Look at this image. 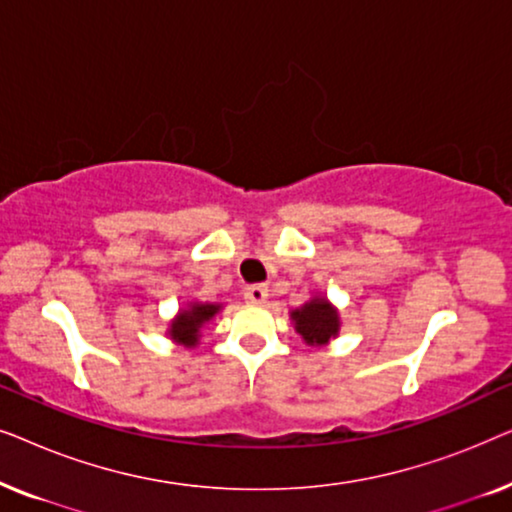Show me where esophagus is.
I'll list each match as a JSON object with an SVG mask.
<instances>
[{"label": "esophagus", "instance_id": "obj_1", "mask_svg": "<svg viewBox=\"0 0 512 512\" xmlns=\"http://www.w3.org/2000/svg\"><path fill=\"white\" fill-rule=\"evenodd\" d=\"M265 298H268V289L265 286H247L244 289V300L251 305H261L265 303Z\"/></svg>", "mask_w": 512, "mask_h": 512}]
</instances>
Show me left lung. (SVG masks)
I'll list each match as a JSON object with an SVG mask.
<instances>
[{"label": "left lung", "instance_id": "8db88e82", "mask_svg": "<svg viewBox=\"0 0 512 512\" xmlns=\"http://www.w3.org/2000/svg\"><path fill=\"white\" fill-rule=\"evenodd\" d=\"M296 321V331L303 335L307 345H324L338 333V314L324 298H314L310 303L291 312Z\"/></svg>", "mask_w": 512, "mask_h": 512}]
</instances>
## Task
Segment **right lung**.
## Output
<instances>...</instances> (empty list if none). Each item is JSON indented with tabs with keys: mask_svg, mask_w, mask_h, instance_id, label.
<instances>
[{
	"mask_svg": "<svg viewBox=\"0 0 512 512\" xmlns=\"http://www.w3.org/2000/svg\"><path fill=\"white\" fill-rule=\"evenodd\" d=\"M219 312V305H191L188 310L179 312V317L172 324V340L181 342V345L193 347L200 340V328L207 324L214 314Z\"/></svg>",
	"mask_w": 512,
	"mask_h": 512,
	"instance_id": "add662e5",
	"label": "right lung"
}]
</instances>
